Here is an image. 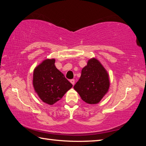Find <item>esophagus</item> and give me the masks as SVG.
<instances>
[{
	"instance_id": "esophagus-1",
	"label": "esophagus",
	"mask_w": 146,
	"mask_h": 146,
	"mask_svg": "<svg viewBox=\"0 0 146 146\" xmlns=\"http://www.w3.org/2000/svg\"><path fill=\"white\" fill-rule=\"evenodd\" d=\"M70 82L74 86V84H75V80L74 79H71V80H70Z\"/></svg>"
}]
</instances>
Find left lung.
<instances>
[{"mask_svg":"<svg viewBox=\"0 0 146 146\" xmlns=\"http://www.w3.org/2000/svg\"><path fill=\"white\" fill-rule=\"evenodd\" d=\"M109 86L107 71L98 60L92 58L82 70L80 78L73 88L85 102L96 104L107 94Z\"/></svg>","mask_w":146,"mask_h":146,"instance_id":"left-lung-1","label":"left lung"}]
</instances>
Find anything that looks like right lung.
<instances>
[{
  "instance_id": "1",
  "label": "right lung",
  "mask_w": 146,
  "mask_h": 146,
  "mask_svg": "<svg viewBox=\"0 0 146 146\" xmlns=\"http://www.w3.org/2000/svg\"><path fill=\"white\" fill-rule=\"evenodd\" d=\"M33 86L43 102L53 105L73 87L55 66V59H45L34 69Z\"/></svg>"
}]
</instances>
